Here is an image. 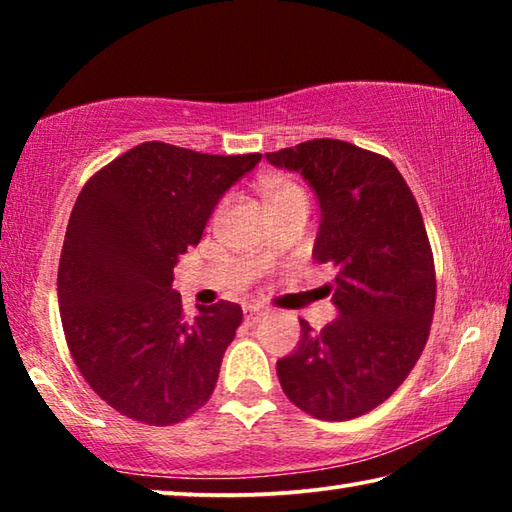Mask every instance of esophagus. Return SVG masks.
Returning <instances> with one entry per match:
<instances>
[{"mask_svg":"<svg viewBox=\"0 0 512 512\" xmlns=\"http://www.w3.org/2000/svg\"><path fill=\"white\" fill-rule=\"evenodd\" d=\"M266 316V311H262V309H255V307H246L244 309V320L248 325H255V323H259V320H262Z\"/></svg>","mask_w":512,"mask_h":512,"instance_id":"1","label":"esophagus"}]
</instances>
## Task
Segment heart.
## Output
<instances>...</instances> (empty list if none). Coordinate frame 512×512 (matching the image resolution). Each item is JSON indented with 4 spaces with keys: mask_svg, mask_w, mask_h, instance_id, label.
<instances>
[{
    "mask_svg": "<svg viewBox=\"0 0 512 512\" xmlns=\"http://www.w3.org/2000/svg\"><path fill=\"white\" fill-rule=\"evenodd\" d=\"M264 194L268 198V203L277 205V203H284V201H291V198H305V192L296 185V183H289V180H280V178H268L262 183ZM307 201V198H305Z\"/></svg>",
    "mask_w": 512,
    "mask_h": 512,
    "instance_id": "1",
    "label": "heart"
}]
</instances>
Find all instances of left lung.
Here are the masks:
<instances>
[{
	"label": "left lung",
	"instance_id": "left-lung-1",
	"mask_svg": "<svg viewBox=\"0 0 512 512\" xmlns=\"http://www.w3.org/2000/svg\"><path fill=\"white\" fill-rule=\"evenodd\" d=\"M314 189V257L339 273V316L320 332L300 320L298 348L277 361L282 391L318 420H352L388 400L427 343L436 273L420 207L395 164L341 140L266 153Z\"/></svg>",
	"mask_w": 512,
	"mask_h": 512
}]
</instances>
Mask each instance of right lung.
Masks as SVG:
<instances>
[{"instance_id": "add662e5", "label": "right lung", "mask_w": 512, "mask_h": 512, "mask_svg": "<svg viewBox=\"0 0 512 512\" xmlns=\"http://www.w3.org/2000/svg\"><path fill=\"white\" fill-rule=\"evenodd\" d=\"M259 160L144 142L76 198L58 266L60 318L81 375L121 415L167 427L210 400L244 314L216 302L187 318L173 266Z\"/></svg>"}]
</instances>
